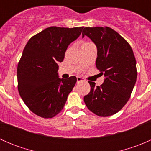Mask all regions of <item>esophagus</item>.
Masks as SVG:
<instances>
[{
  "label": "esophagus",
  "instance_id": "1",
  "mask_svg": "<svg viewBox=\"0 0 151 151\" xmlns=\"http://www.w3.org/2000/svg\"><path fill=\"white\" fill-rule=\"evenodd\" d=\"M84 79L83 78H82V77H77V83H80V82H83L84 81Z\"/></svg>",
  "mask_w": 151,
  "mask_h": 151
}]
</instances>
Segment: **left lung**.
Masks as SVG:
<instances>
[{
  "instance_id": "obj_1",
  "label": "left lung",
  "mask_w": 151,
  "mask_h": 151,
  "mask_svg": "<svg viewBox=\"0 0 151 151\" xmlns=\"http://www.w3.org/2000/svg\"><path fill=\"white\" fill-rule=\"evenodd\" d=\"M87 36L97 47L96 68L104 74V83L88 82L91 91L85 96L87 107L96 115L108 117L119 112L129 101L137 76L136 59L129 44L109 27H86Z\"/></svg>"
}]
</instances>
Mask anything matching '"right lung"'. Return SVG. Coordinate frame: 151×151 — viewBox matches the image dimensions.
Listing matches in <instances>:
<instances>
[{
	"label": "right lung",
	"mask_w": 151,
	"mask_h": 151,
	"mask_svg": "<svg viewBox=\"0 0 151 151\" xmlns=\"http://www.w3.org/2000/svg\"><path fill=\"white\" fill-rule=\"evenodd\" d=\"M83 27H50L30 38L17 66L18 91L31 112L52 118L63 109L77 83L74 76L58 77V62L68 45L81 34Z\"/></svg>",
	"instance_id": "1"
}]
</instances>
